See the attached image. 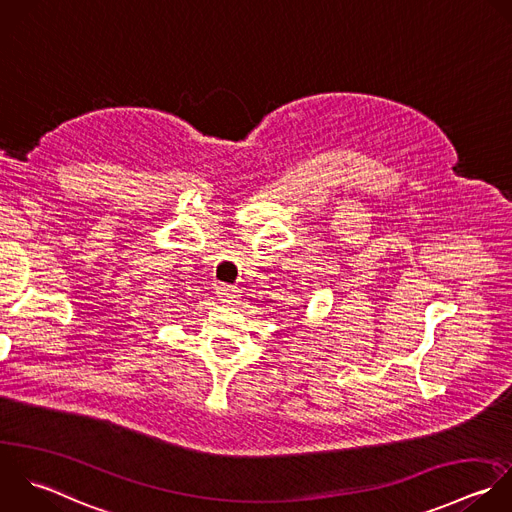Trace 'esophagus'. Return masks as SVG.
Segmentation results:
<instances>
[{
  "label": "esophagus",
  "instance_id": "34e87169",
  "mask_svg": "<svg viewBox=\"0 0 512 512\" xmlns=\"http://www.w3.org/2000/svg\"><path fill=\"white\" fill-rule=\"evenodd\" d=\"M217 295L221 297V301H235L237 299V287L233 285H217Z\"/></svg>",
  "mask_w": 512,
  "mask_h": 512
}]
</instances>
